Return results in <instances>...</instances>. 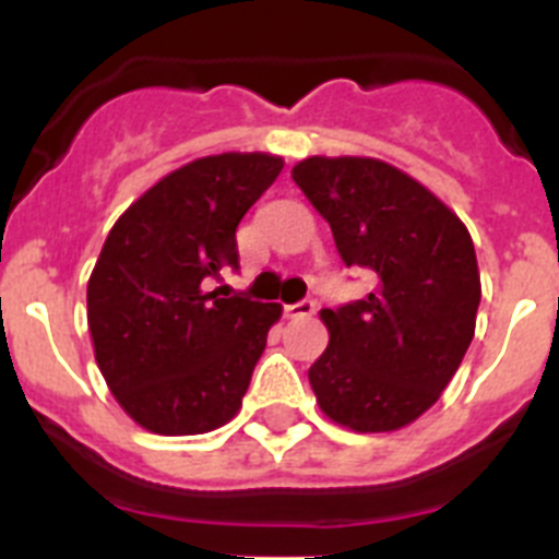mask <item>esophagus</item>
<instances>
[{
    "instance_id": "1",
    "label": "esophagus",
    "mask_w": 559,
    "mask_h": 559,
    "mask_svg": "<svg viewBox=\"0 0 559 559\" xmlns=\"http://www.w3.org/2000/svg\"><path fill=\"white\" fill-rule=\"evenodd\" d=\"M285 313H288V319H308V316L316 313V302L313 299H302V302L288 305V308H285Z\"/></svg>"
}]
</instances>
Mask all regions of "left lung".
Returning a JSON list of instances; mask_svg holds the SVG:
<instances>
[{
	"mask_svg": "<svg viewBox=\"0 0 559 559\" xmlns=\"http://www.w3.org/2000/svg\"><path fill=\"white\" fill-rule=\"evenodd\" d=\"M372 294L324 308L330 344L308 378L333 423L397 431L428 412L456 374L481 299L476 249L456 212L408 173L369 156H310L290 170Z\"/></svg>",
	"mask_w": 559,
	"mask_h": 559,
	"instance_id": "left-lung-1",
	"label": "left lung"
}]
</instances>
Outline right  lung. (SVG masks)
Instances as JSON below:
<instances>
[{"label":"right lung","instance_id":"obj_1","mask_svg":"<svg viewBox=\"0 0 559 559\" xmlns=\"http://www.w3.org/2000/svg\"><path fill=\"white\" fill-rule=\"evenodd\" d=\"M274 153H218L167 173L108 231L86 288L95 358L122 412L151 433L226 426L283 305L224 299L237 224L274 185Z\"/></svg>","mask_w":559,"mask_h":559}]
</instances>
